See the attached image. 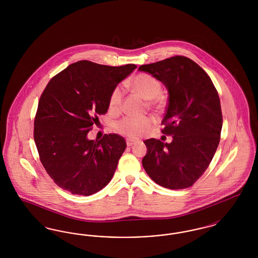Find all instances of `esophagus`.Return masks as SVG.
<instances>
[{"instance_id":"1","label":"esophagus","mask_w":258,"mask_h":258,"mask_svg":"<svg viewBox=\"0 0 258 258\" xmlns=\"http://www.w3.org/2000/svg\"><path fill=\"white\" fill-rule=\"evenodd\" d=\"M139 141H137V140H133V139H130V138H127L126 139V146H133V145H135L136 143H138Z\"/></svg>"}]
</instances>
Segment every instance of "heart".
Wrapping results in <instances>:
<instances>
[{
  "label": "heart",
  "mask_w": 258,
  "mask_h": 258,
  "mask_svg": "<svg viewBox=\"0 0 258 258\" xmlns=\"http://www.w3.org/2000/svg\"><path fill=\"white\" fill-rule=\"evenodd\" d=\"M128 86L142 98H147L148 106L158 110L162 109L163 100L160 96L162 88L157 78L150 74H137L128 82ZM123 97V89L120 86L115 87L108 99V107L111 112L117 113L120 111ZM153 124L154 121L151 117L126 116L117 122L115 130L120 135L130 138H138L150 131Z\"/></svg>",
  "instance_id": "heart-1"
}]
</instances>
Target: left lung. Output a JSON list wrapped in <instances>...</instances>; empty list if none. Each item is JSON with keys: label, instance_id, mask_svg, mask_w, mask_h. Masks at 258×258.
<instances>
[{"label": "left lung", "instance_id": "1", "mask_svg": "<svg viewBox=\"0 0 258 258\" xmlns=\"http://www.w3.org/2000/svg\"><path fill=\"white\" fill-rule=\"evenodd\" d=\"M168 91L161 133L171 143L151 138L142 164L150 178L170 189L191 186L208 168L217 151L222 126L221 101L210 76L196 61L174 56L143 64Z\"/></svg>", "mask_w": 258, "mask_h": 258}]
</instances>
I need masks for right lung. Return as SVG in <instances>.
<instances>
[{"label":"right lung","instance_id":"right-lung-1","mask_svg":"<svg viewBox=\"0 0 258 258\" xmlns=\"http://www.w3.org/2000/svg\"><path fill=\"white\" fill-rule=\"evenodd\" d=\"M136 69L78 61L51 78L41 94L34 122L39 160L54 183L88 197L110 182L126 147L122 136L87 135L108 110L111 92Z\"/></svg>","mask_w":258,"mask_h":258}]
</instances>
